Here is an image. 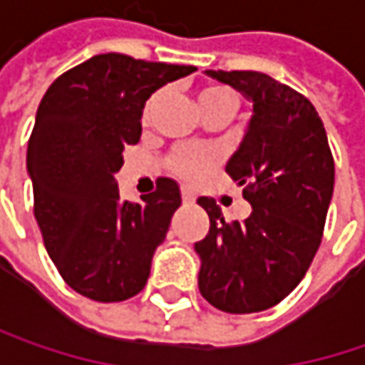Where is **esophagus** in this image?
<instances>
[{
	"instance_id": "34e87169",
	"label": "esophagus",
	"mask_w": 365,
	"mask_h": 365,
	"mask_svg": "<svg viewBox=\"0 0 365 365\" xmlns=\"http://www.w3.org/2000/svg\"><path fill=\"white\" fill-rule=\"evenodd\" d=\"M182 200L183 204H192L196 200V196H194V192L192 190H182Z\"/></svg>"
}]
</instances>
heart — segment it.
<instances>
[{"label":"heart","instance_id":"b5f03b06","mask_svg":"<svg viewBox=\"0 0 365 365\" xmlns=\"http://www.w3.org/2000/svg\"><path fill=\"white\" fill-rule=\"evenodd\" d=\"M163 95H155L148 98L146 107H144V118L148 119L157 107L161 105ZM198 105L202 115L210 113V111H219V109H227V111H235L237 107V97L231 88L221 86V84H212L200 91L198 95ZM219 163V155L212 148H198V146H190V148H180L173 159H171V167L175 171V175H180L182 180L190 183L202 182L204 178L217 167Z\"/></svg>","mask_w":365,"mask_h":365}]
</instances>
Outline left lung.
Listing matches in <instances>:
<instances>
[{
  "mask_svg": "<svg viewBox=\"0 0 365 365\" xmlns=\"http://www.w3.org/2000/svg\"><path fill=\"white\" fill-rule=\"evenodd\" d=\"M206 74L252 101V118L225 171L252 204L246 221L227 223L200 196L210 229L194 244L198 287L217 310L262 312L299 285L322 242L334 187V161L322 119L308 98L262 72Z\"/></svg>",
  "mask_w": 365,
  "mask_h": 365,
  "instance_id": "obj_1",
  "label": "left lung"
}]
</instances>
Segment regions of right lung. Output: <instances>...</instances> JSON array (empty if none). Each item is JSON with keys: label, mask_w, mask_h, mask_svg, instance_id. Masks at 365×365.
Here are the masks:
<instances>
[{"label": "right lung", "mask_w": 365, "mask_h": 365, "mask_svg": "<svg viewBox=\"0 0 365 365\" xmlns=\"http://www.w3.org/2000/svg\"><path fill=\"white\" fill-rule=\"evenodd\" d=\"M194 66L103 53L61 74L36 109L26 169L34 219L63 281L95 302L144 289L155 250L182 204L180 185L159 178L140 202L119 200L123 148L138 144L142 109Z\"/></svg>", "instance_id": "add662e5"}]
</instances>
